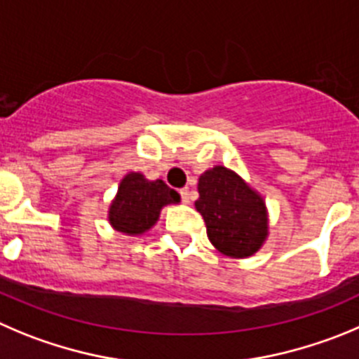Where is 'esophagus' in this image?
Here are the masks:
<instances>
[{"label":"esophagus","mask_w":359,"mask_h":359,"mask_svg":"<svg viewBox=\"0 0 359 359\" xmlns=\"http://www.w3.org/2000/svg\"><path fill=\"white\" fill-rule=\"evenodd\" d=\"M179 193H180V200H182V203H189V200H191L189 189H187V187H184V189H180Z\"/></svg>","instance_id":"obj_1"}]
</instances>
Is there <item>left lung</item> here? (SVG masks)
Masks as SVG:
<instances>
[{"label":"left lung","mask_w":359,"mask_h":359,"mask_svg":"<svg viewBox=\"0 0 359 359\" xmlns=\"http://www.w3.org/2000/svg\"><path fill=\"white\" fill-rule=\"evenodd\" d=\"M196 210L217 251L233 259L251 257L267 237V210L259 193L225 166L207 170L198 180Z\"/></svg>","instance_id":"obj_1"}]
</instances>
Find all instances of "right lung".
<instances>
[{"label":"right lung","mask_w":359,"mask_h":359,"mask_svg":"<svg viewBox=\"0 0 359 359\" xmlns=\"http://www.w3.org/2000/svg\"><path fill=\"white\" fill-rule=\"evenodd\" d=\"M179 200V193L163 180H147L142 173H129L120 182L116 198L109 207V223L118 232L138 236L154 226L164 205Z\"/></svg>","instance_id":"right-lung-1"}]
</instances>
